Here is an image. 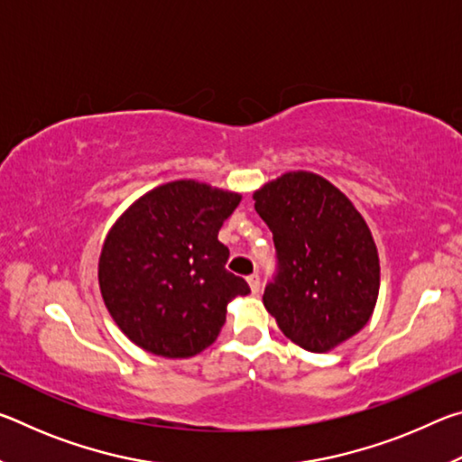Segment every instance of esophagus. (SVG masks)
I'll return each mask as SVG.
<instances>
[{
	"label": "esophagus",
	"mask_w": 462,
	"mask_h": 462,
	"mask_svg": "<svg viewBox=\"0 0 462 462\" xmlns=\"http://www.w3.org/2000/svg\"><path fill=\"white\" fill-rule=\"evenodd\" d=\"M246 281H248L250 291H253V293H259V289H261V277L256 275V273H253V275H248V277H246Z\"/></svg>",
	"instance_id": "esophagus-1"
}]
</instances>
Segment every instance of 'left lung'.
Wrapping results in <instances>:
<instances>
[{"label": "left lung", "instance_id": "8db88e82", "mask_svg": "<svg viewBox=\"0 0 462 462\" xmlns=\"http://www.w3.org/2000/svg\"><path fill=\"white\" fill-rule=\"evenodd\" d=\"M273 232L279 273L263 303L289 340L328 353L369 322L379 253L365 217L328 179L289 171L253 193Z\"/></svg>", "mask_w": 462, "mask_h": 462}]
</instances>
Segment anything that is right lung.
<instances>
[{
  "label": "right lung",
  "instance_id": "right-lung-1",
  "mask_svg": "<svg viewBox=\"0 0 462 462\" xmlns=\"http://www.w3.org/2000/svg\"><path fill=\"white\" fill-rule=\"evenodd\" d=\"M240 193L193 179L159 185L109 228L97 264L99 291L120 330L146 353L189 358L212 344L226 308L246 281L226 271L217 240Z\"/></svg>",
  "mask_w": 462,
  "mask_h": 462
}]
</instances>
